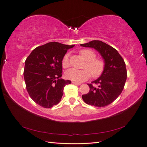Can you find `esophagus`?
Returning <instances> with one entry per match:
<instances>
[{
  "mask_svg": "<svg viewBox=\"0 0 147 147\" xmlns=\"http://www.w3.org/2000/svg\"><path fill=\"white\" fill-rule=\"evenodd\" d=\"M72 83H73V84H74L77 85V86H79V85H81V83H80V82H75V81H72Z\"/></svg>",
  "mask_w": 147,
  "mask_h": 147,
  "instance_id": "obj_1",
  "label": "esophagus"
}]
</instances>
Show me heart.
Listing matches in <instances>:
<instances>
[{
	"instance_id": "heart-1",
	"label": "heart",
	"mask_w": 147,
	"mask_h": 147,
	"mask_svg": "<svg viewBox=\"0 0 147 147\" xmlns=\"http://www.w3.org/2000/svg\"><path fill=\"white\" fill-rule=\"evenodd\" d=\"M81 56L86 61L84 69L77 70L70 68L66 71L65 76L71 81L81 82L89 79L91 75L94 78L99 77L103 73L105 68V63L100 58H96L95 52L90 49H82L79 51ZM62 66L64 68L69 67L70 61L69 54H66L61 61Z\"/></svg>"
}]
</instances>
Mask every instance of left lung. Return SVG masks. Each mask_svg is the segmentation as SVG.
<instances>
[{"label":"left lung","instance_id":"obj_1","mask_svg":"<svg viewBox=\"0 0 147 147\" xmlns=\"http://www.w3.org/2000/svg\"><path fill=\"white\" fill-rule=\"evenodd\" d=\"M81 46L95 49L105 63L103 73L91 84H88L89 93L82 95V98L91 106H106L115 100L123 90L127 76L125 63L117 50L102 41L93 40Z\"/></svg>","mask_w":147,"mask_h":147}]
</instances>
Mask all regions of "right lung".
Listing matches in <instances>:
<instances>
[{
	"instance_id": "1",
	"label": "right lung",
	"mask_w": 147,
	"mask_h": 147,
	"mask_svg": "<svg viewBox=\"0 0 147 147\" xmlns=\"http://www.w3.org/2000/svg\"><path fill=\"white\" fill-rule=\"evenodd\" d=\"M74 47L49 42L34 49L27 57L24 71L26 89L37 104L51 108L61 101L64 87L71 83L60 79L61 61L67 50Z\"/></svg>"
}]
</instances>
